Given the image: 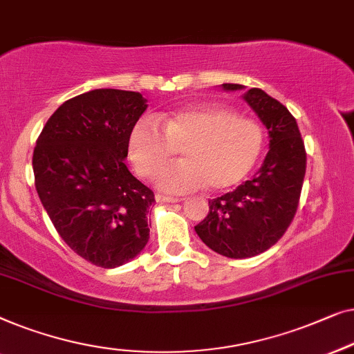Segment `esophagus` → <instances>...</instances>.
I'll return each instance as SVG.
<instances>
[{
    "instance_id": "34e87169",
    "label": "esophagus",
    "mask_w": 354,
    "mask_h": 354,
    "mask_svg": "<svg viewBox=\"0 0 354 354\" xmlns=\"http://www.w3.org/2000/svg\"><path fill=\"white\" fill-rule=\"evenodd\" d=\"M156 198L157 202H171V203L181 201V198L173 197V196H165V194H156Z\"/></svg>"
}]
</instances>
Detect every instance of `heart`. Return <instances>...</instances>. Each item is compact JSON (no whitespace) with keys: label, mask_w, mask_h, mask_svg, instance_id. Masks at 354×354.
<instances>
[{"label":"heart","mask_w":354,"mask_h":354,"mask_svg":"<svg viewBox=\"0 0 354 354\" xmlns=\"http://www.w3.org/2000/svg\"><path fill=\"white\" fill-rule=\"evenodd\" d=\"M181 149L184 160L157 173L158 186L187 192L208 184L225 191L242 183L263 151V129L223 104H198L160 118L134 123L128 156L139 176L151 178Z\"/></svg>","instance_id":"obj_1"}]
</instances>
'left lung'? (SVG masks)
I'll return each instance as SVG.
<instances>
[{"mask_svg": "<svg viewBox=\"0 0 354 354\" xmlns=\"http://www.w3.org/2000/svg\"><path fill=\"white\" fill-rule=\"evenodd\" d=\"M223 89L242 84L223 83ZM270 133V152L253 179L208 201L210 212L196 226L213 252L227 258H250L266 252L286 234L295 216L306 171V151L295 117L260 88L243 94Z\"/></svg>", "mask_w": 354, "mask_h": 354, "instance_id": "1", "label": "left lung"}]
</instances>
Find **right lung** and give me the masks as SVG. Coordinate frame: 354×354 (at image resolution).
<instances>
[{
    "label": "right lung",
    "mask_w": 354,
    "mask_h": 354,
    "mask_svg": "<svg viewBox=\"0 0 354 354\" xmlns=\"http://www.w3.org/2000/svg\"><path fill=\"white\" fill-rule=\"evenodd\" d=\"M146 109L141 93L93 89L64 102L37 139L39 201L62 241L96 266H120L149 241L156 198L125 165L129 131Z\"/></svg>",
    "instance_id": "right-lung-1"
}]
</instances>
